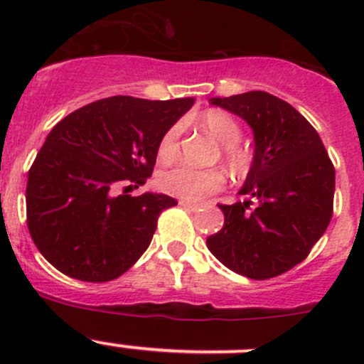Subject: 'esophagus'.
Listing matches in <instances>:
<instances>
[{
  "instance_id": "1",
  "label": "esophagus",
  "mask_w": 364,
  "mask_h": 364,
  "mask_svg": "<svg viewBox=\"0 0 364 364\" xmlns=\"http://www.w3.org/2000/svg\"><path fill=\"white\" fill-rule=\"evenodd\" d=\"M179 205H181V208H185V209H190V211H197V209L200 208L199 204H196V203H190V200H179Z\"/></svg>"
}]
</instances>
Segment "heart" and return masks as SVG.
I'll return each instance as SVG.
<instances>
[{
    "label": "heart",
    "instance_id": "obj_1",
    "mask_svg": "<svg viewBox=\"0 0 364 364\" xmlns=\"http://www.w3.org/2000/svg\"><path fill=\"white\" fill-rule=\"evenodd\" d=\"M199 124L218 142H222L223 159L236 172L247 171L250 165V153L241 146V128L230 114L223 111H208L199 117ZM181 139V124H172L165 130L159 142V159L171 161L179 151ZM159 186L165 193L181 197V199L200 200L209 193L216 192L223 186V174L218 168H196L192 165H176L159 174Z\"/></svg>",
    "mask_w": 364,
    "mask_h": 364
}]
</instances>
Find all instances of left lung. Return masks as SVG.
Instances as JSON below:
<instances>
[{"mask_svg": "<svg viewBox=\"0 0 364 364\" xmlns=\"http://www.w3.org/2000/svg\"><path fill=\"white\" fill-rule=\"evenodd\" d=\"M213 105L243 117L255 151L240 196L220 204L225 222L208 237L223 266L252 280H267L303 262L333 216L335 167L306 117L266 91L211 98Z\"/></svg>", "mask_w": 364, "mask_h": 364, "instance_id": "1", "label": "left lung"}]
</instances>
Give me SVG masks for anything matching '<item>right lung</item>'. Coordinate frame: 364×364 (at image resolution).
Wrapping results in <instances>:
<instances>
[{
  "instance_id": "obj_1",
  "label": "right lung",
  "mask_w": 364,
  "mask_h": 364,
  "mask_svg": "<svg viewBox=\"0 0 364 364\" xmlns=\"http://www.w3.org/2000/svg\"><path fill=\"white\" fill-rule=\"evenodd\" d=\"M193 102L111 97L50 130L28 172L26 215L36 248L58 271L109 282L148 250L160 213L178 200L132 197L128 188L151 178L161 135Z\"/></svg>"
}]
</instances>
